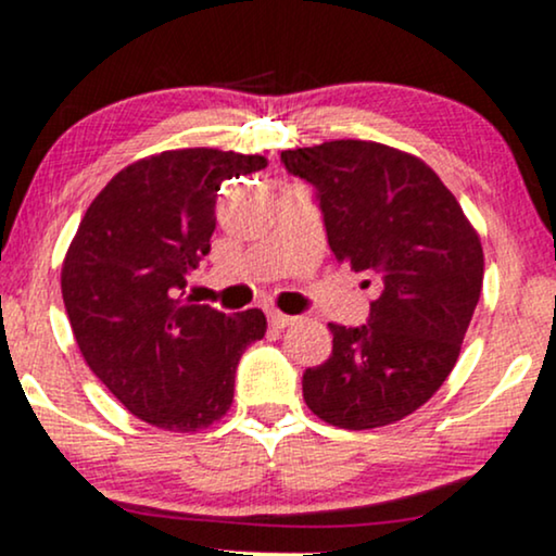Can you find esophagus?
<instances>
[{
    "mask_svg": "<svg viewBox=\"0 0 556 556\" xmlns=\"http://www.w3.org/2000/svg\"><path fill=\"white\" fill-rule=\"evenodd\" d=\"M294 320H298V318H292V315H285L279 311H269V323L274 328H290Z\"/></svg>",
    "mask_w": 556,
    "mask_h": 556,
    "instance_id": "34e87169",
    "label": "esophagus"
}]
</instances>
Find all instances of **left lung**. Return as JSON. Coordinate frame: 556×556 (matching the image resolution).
<instances>
[{
  "label": "left lung",
  "instance_id": "8db88e82",
  "mask_svg": "<svg viewBox=\"0 0 556 556\" xmlns=\"http://www.w3.org/2000/svg\"><path fill=\"white\" fill-rule=\"evenodd\" d=\"M311 181L336 262L375 285L369 320L328 323L333 351L302 397L330 426L364 431L418 410L452 375L480 300L484 256L456 197L418 156L375 140L282 151Z\"/></svg>",
  "mask_w": 556,
  "mask_h": 556
}]
</instances>
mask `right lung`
<instances>
[{
  "label": "right lung",
  "mask_w": 556,
  "mask_h": 556,
  "mask_svg": "<svg viewBox=\"0 0 556 556\" xmlns=\"http://www.w3.org/2000/svg\"><path fill=\"white\" fill-rule=\"evenodd\" d=\"M264 166L217 149L140 159L94 197L68 245L61 292L84 362L146 424L189 433L220 420L238 359L264 339L256 307L226 315L181 300L210 254L220 185Z\"/></svg>",
  "instance_id": "1"
}]
</instances>
